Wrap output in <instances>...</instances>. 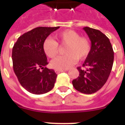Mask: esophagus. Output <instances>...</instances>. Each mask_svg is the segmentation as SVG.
I'll use <instances>...</instances> for the list:
<instances>
[{
	"instance_id": "1",
	"label": "esophagus",
	"mask_w": 125,
	"mask_h": 125,
	"mask_svg": "<svg viewBox=\"0 0 125 125\" xmlns=\"http://www.w3.org/2000/svg\"><path fill=\"white\" fill-rule=\"evenodd\" d=\"M65 71L66 70H55V73H61V72H65Z\"/></svg>"
}]
</instances>
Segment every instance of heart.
Segmentation results:
<instances>
[{
    "label": "heart",
    "instance_id": "1",
    "mask_svg": "<svg viewBox=\"0 0 125 125\" xmlns=\"http://www.w3.org/2000/svg\"><path fill=\"white\" fill-rule=\"evenodd\" d=\"M57 43L52 38H47L43 42L44 52L49 57L53 58L58 53L59 46L66 45L65 55L58 56L51 62L53 69L63 70L70 68L78 60H83L88 56L90 51L89 39L80 37L78 33L73 30H65L55 35Z\"/></svg>",
    "mask_w": 125,
    "mask_h": 125
}]
</instances>
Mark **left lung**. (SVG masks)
<instances>
[{
  "mask_svg": "<svg viewBox=\"0 0 125 125\" xmlns=\"http://www.w3.org/2000/svg\"><path fill=\"white\" fill-rule=\"evenodd\" d=\"M91 41V49L83 63L78 67L79 76L72 81L74 88L86 94L96 92L107 81L113 68L114 52L109 39L97 29L84 27Z\"/></svg>",
  "mask_w": 125,
  "mask_h": 125,
  "instance_id": "8db88e82",
  "label": "left lung"
}]
</instances>
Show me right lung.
<instances>
[{
  "label": "right lung",
  "instance_id": "right-lung-1",
  "mask_svg": "<svg viewBox=\"0 0 125 125\" xmlns=\"http://www.w3.org/2000/svg\"><path fill=\"white\" fill-rule=\"evenodd\" d=\"M59 28L39 27L33 29L20 36L12 47L15 75L21 85L30 93L45 94L54 86L57 75L53 70L46 68L48 62L43 44L51 33Z\"/></svg>",
  "mask_w": 125,
  "mask_h": 125
}]
</instances>
